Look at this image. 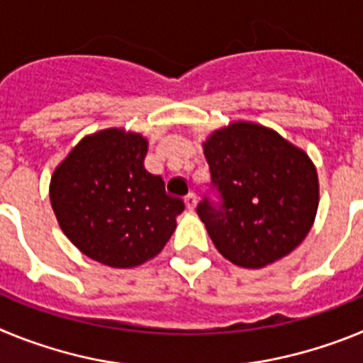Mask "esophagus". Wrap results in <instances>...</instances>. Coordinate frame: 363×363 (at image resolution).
Here are the masks:
<instances>
[{
	"instance_id": "1",
	"label": "esophagus",
	"mask_w": 363,
	"mask_h": 363,
	"mask_svg": "<svg viewBox=\"0 0 363 363\" xmlns=\"http://www.w3.org/2000/svg\"><path fill=\"white\" fill-rule=\"evenodd\" d=\"M196 203H198L196 194H194V192H189L187 196H185V205H187V209L194 211L196 209Z\"/></svg>"
}]
</instances>
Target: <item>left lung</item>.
I'll return each mask as SVG.
<instances>
[{
	"instance_id": "1",
	"label": "left lung",
	"mask_w": 363,
	"mask_h": 363,
	"mask_svg": "<svg viewBox=\"0 0 363 363\" xmlns=\"http://www.w3.org/2000/svg\"><path fill=\"white\" fill-rule=\"evenodd\" d=\"M203 154L221 205L205 198L196 211L223 258L262 269L306 240L320 201L306 150L264 125L233 121L205 140Z\"/></svg>"
}]
</instances>
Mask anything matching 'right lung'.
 I'll return each mask as SVG.
<instances>
[{"mask_svg": "<svg viewBox=\"0 0 363 363\" xmlns=\"http://www.w3.org/2000/svg\"><path fill=\"white\" fill-rule=\"evenodd\" d=\"M149 142L121 127L89 134L54 169L49 196L67 238L99 264L133 269L162 252L184 213L147 172Z\"/></svg>", "mask_w": 363, "mask_h": 363, "instance_id": "right-lung-1", "label": "right lung"}]
</instances>
